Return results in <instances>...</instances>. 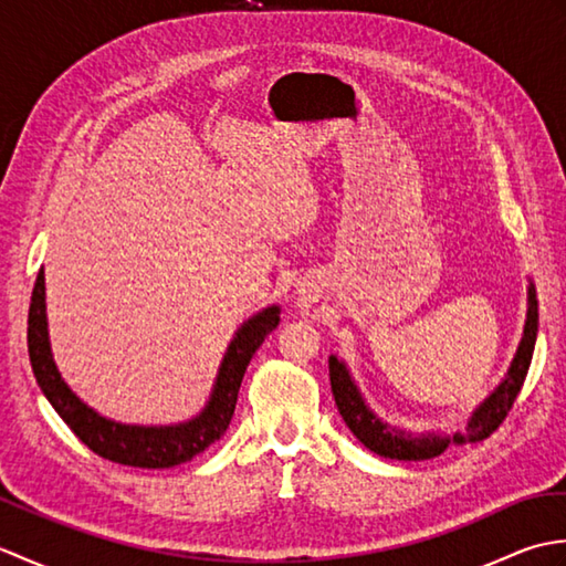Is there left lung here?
Wrapping results in <instances>:
<instances>
[{
    "instance_id": "left-lung-1",
    "label": "left lung",
    "mask_w": 566,
    "mask_h": 566,
    "mask_svg": "<svg viewBox=\"0 0 566 566\" xmlns=\"http://www.w3.org/2000/svg\"><path fill=\"white\" fill-rule=\"evenodd\" d=\"M537 340V294L535 284L527 280V314L523 326V338L518 343V350L513 355V363L506 371V377L501 379L499 387L491 391L486 399L479 403L472 416L467 420L464 432H413L389 426L387 420H381L375 411H371L367 399L359 391L357 381L353 379L350 369L343 363L338 355L328 357V371H331V389L335 406L345 420V426L353 430V436L379 457H389V460H403V462H420L432 460V457L442 454L450 444H467L479 442L489 438L494 432L503 418L509 416L515 396L521 394V387L525 381L527 369H531V359Z\"/></svg>"
}]
</instances>
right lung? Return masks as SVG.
Here are the masks:
<instances>
[{
    "mask_svg": "<svg viewBox=\"0 0 566 566\" xmlns=\"http://www.w3.org/2000/svg\"><path fill=\"white\" fill-rule=\"evenodd\" d=\"M280 311L282 308L276 304L262 308L260 314L250 316L235 331L233 340L221 359L209 401L195 418L175 426L118 423V420L106 418L94 411L92 406L84 403L57 371L51 350V338H48L45 274L41 268L39 276H35L29 308L31 369L45 399L51 401L57 416L65 420L70 430L92 452H97L109 462L128 467L167 469L189 462L191 457L207 450L209 444H213L228 430V423H231L235 411L240 381H243L245 369L252 355L258 353V347L280 326Z\"/></svg>",
    "mask_w": 566,
    "mask_h": 566,
    "instance_id": "right-lung-1",
    "label": "right lung"
}]
</instances>
